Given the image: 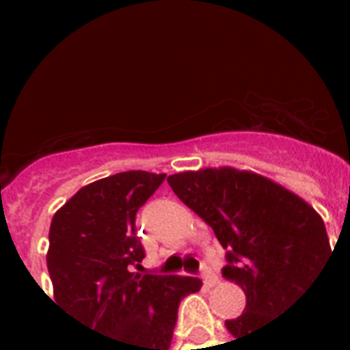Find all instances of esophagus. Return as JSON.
I'll return each mask as SVG.
<instances>
[{"instance_id": "esophagus-1", "label": "esophagus", "mask_w": 350, "mask_h": 350, "mask_svg": "<svg viewBox=\"0 0 350 350\" xmlns=\"http://www.w3.org/2000/svg\"><path fill=\"white\" fill-rule=\"evenodd\" d=\"M202 280L205 283V287H213L214 283L218 282V278L213 272V269L207 265V263H202Z\"/></svg>"}]
</instances>
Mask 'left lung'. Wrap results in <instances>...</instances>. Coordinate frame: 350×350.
<instances>
[{
  "mask_svg": "<svg viewBox=\"0 0 350 350\" xmlns=\"http://www.w3.org/2000/svg\"><path fill=\"white\" fill-rule=\"evenodd\" d=\"M167 181L227 249L224 276L247 296L243 312L225 321L236 340L283 314L332 254L314 208L263 176L224 167L180 172Z\"/></svg>",
  "mask_w": 350,
  "mask_h": 350,
  "instance_id": "left-lung-1",
  "label": "left lung"
}]
</instances>
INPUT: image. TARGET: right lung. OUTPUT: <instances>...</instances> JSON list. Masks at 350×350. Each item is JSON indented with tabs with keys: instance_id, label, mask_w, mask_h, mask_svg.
<instances>
[{
	"instance_id": "1",
	"label": "right lung",
	"mask_w": 350,
	"mask_h": 350,
	"mask_svg": "<svg viewBox=\"0 0 350 350\" xmlns=\"http://www.w3.org/2000/svg\"><path fill=\"white\" fill-rule=\"evenodd\" d=\"M165 174L129 170L79 189L52 218L46 267L57 307L118 350H169L198 278L132 272L145 258L136 214Z\"/></svg>"
}]
</instances>
